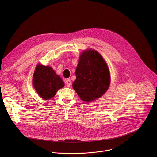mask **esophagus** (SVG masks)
<instances>
[{
    "label": "esophagus",
    "mask_w": 157,
    "mask_h": 157,
    "mask_svg": "<svg viewBox=\"0 0 157 157\" xmlns=\"http://www.w3.org/2000/svg\"><path fill=\"white\" fill-rule=\"evenodd\" d=\"M65 83H66V85L67 86V87H69L71 86V79L70 78H67L65 81Z\"/></svg>",
    "instance_id": "34e87169"
}]
</instances>
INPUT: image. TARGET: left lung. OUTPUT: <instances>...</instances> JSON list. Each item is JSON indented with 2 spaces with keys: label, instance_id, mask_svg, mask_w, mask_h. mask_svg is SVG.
Wrapping results in <instances>:
<instances>
[{
  "label": "left lung",
  "instance_id": "obj_1",
  "mask_svg": "<svg viewBox=\"0 0 157 157\" xmlns=\"http://www.w3.org/2000/svg\"><path fill=\"white\" fill-rule=\"evenodd\" d=\"M72 88L80 98L91 102L101 97L110 85V73L103 57L94 49L82 52L75 71Z\"/></svg>",
  "mask_w": 157,
  "mask_h": 157
}]
</instances>
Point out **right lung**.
<instances>
[{
  "label": "right lung",
  "instance_id": "1",
  "mask_svg": "<svg viewBox=\"0 0 157 157\" xmlns=\"http://www.w3.org/2000/svg\"><path fill=\"white\" fill-rule=\"evenodd\" d=\"M33 83L39 95L44 100H48L56 94L57 90L63 88L64 82L49 66L37 65L36 67Z\"/></svg>",
  "mask_w": 157,
  "mask_h": 157
}]
</instances>
